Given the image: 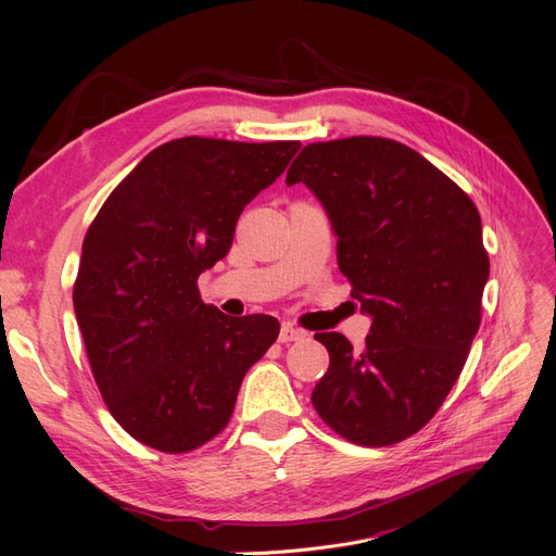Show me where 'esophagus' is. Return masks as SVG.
<instances>
[{
    "label": "esophagus",
    "mask_w": 556,
    "mask_h": 556,
    "mask_svg": "<svg viewBox=\"0 0 556 556\" xmlns=\"http://www.w3.org/2000/svg\"><path fill=\"white\" fill-rule=\"evenodd\" d=\"M304 331L301 329H296V327H292V325H282L280 327V333H278V341L280 343H292V341H301L304 339Z\"/></svg>",
    "instance_id": "esophagus-1"
}]
</instances>
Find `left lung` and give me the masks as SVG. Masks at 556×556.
<instances>
[{
  "label": "left lung",
  "mask_w": 556,
  "mask_h": 556,
  "mask_svg": "<svg viewBox=\"0 0 556 556\" xmlns=\"http://www.w3.org/2000/svg\"><path fill=\"white\" fill-rule=\"evenodd\" d=\"M294 182L323 201L350 294L374 317L362 350L315 333L329 368L313 406L350 443L406 441L443 406L480 327V213L429 160L382 137L308 143L288 172Z\"/></svg>",
  "instance_id": "1"
}]
</instances>
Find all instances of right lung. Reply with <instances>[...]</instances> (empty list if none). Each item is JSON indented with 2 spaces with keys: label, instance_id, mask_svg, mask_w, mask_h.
Segmentation results:
<instances>
[{
  "label": "right lung",
  "instance_id": "add662e5",
  "mask_svg": "<svg viewBox=\"0 0 556 556\" xmlns=\"http://www.w3.org/2000/svg\"><path fill=\"white\" fill-rule=\"evenodd\" d=\"M299 141L182 137L117 182L83 239L74 311L94 382L131 439L185 454L213 441L243 376L278 339L271 315L227 317L197 280Z\"/></svg>",
  "mask_w": 556,
  "mask_h": 556
}]
</instances>
